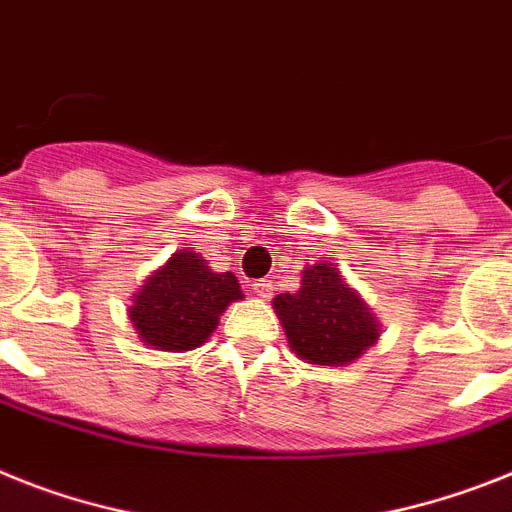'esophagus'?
<instances>
[{"mask_svg": "<svg viewBox=\"0 0 512 512\" xmlns=\"http://www.w3.org/2000/svg\"><path fill=\"white\" fill-rule=\"evenodd\" d=\"M252 291H255L257 296H263V299H268L270 291H273V286H270V281H255V283H252Z\"/></svg>", "mask_w": 512, "mask_h": 512, "instance_id": "34e87169", "label": "esophagus"}]
</instances>
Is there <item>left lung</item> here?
I'll list each match as a JSON object with an SVG mask.
<instances>
[{"mask_svg": "<svg viewBox=\"0 0 512 512\" xmlns=\"http://www.w3.org/2000/svg\"><path fill=\"white\" fill-rule=\"evenodd\" d=\"M273 309L291 351L309 364H351L380 338V322L372 309L328 260L307 265L299 291L278 294Z\"/></svg>", "mask_w": 512, "mask_h": 512, "instance_id": "left-lung-1", "label": "left lung"}]
</instances>
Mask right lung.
Listing matches in <instances>:
<instances>
[{
  "mask_svg": "<svg viewBox=\"0 0 512 512\" xmlns=\"http://www.w3.org/2000/svg\"><path fill=\"white\" fill-rule=\"evenodd\" d=\"M242 296L234 273H216L197 252L179 249L132 296L130 320L150 349L190 351L208 341L223 309Z\"/></svg>",
  "mask_w": 512,
  "mask_h": 512,
  "instance_id": "1",
  "label": "right lung"
}]
</instances>
